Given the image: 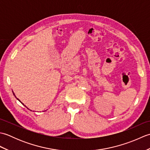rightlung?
I'll return each instance as SVG.
<instances>
[{
    "instance_id": "add662e5",
    "label": "right lung",
    "mask_w": 150,
    "mask_h": 150,
    "mask_svg": "<svg viewBox=\"0 0 150 150\" xmlns=\"http://www.w3.org/2000/svg\"><path fill=\"white\" fill-rule=\"evenodd\" d=\"M13 93V95H15V94H14V93ZM17 99H18V98H17ZM19 101H20V100H19ZM20 102H21V101H20Z\"/></svg>"
}]
</instances>
